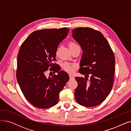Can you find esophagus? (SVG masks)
I'll return each mask as SVG.
<instances>
[{"label": "esophagus", "mask_w": 131, "mask_h": 131, "mask_svg": "<svg viewBox=\"0 0 131 131\" xmlns=\"http://www.w3.org/2000/svg\"><path fill=\"white\" fill-rule=\"evenodd\" d=\"M69 77H70V80H74V77L73 76V75H71V74H70L69 75Z\"/></svg>", "instance_id": "1"}]
</instances>
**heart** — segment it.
<instances>
[{"label": "heart", "mask_w": 131, "mask_h": 131, "mask_svg": "<svg viewBox=\"0 0 131 131\" xmlns=\"http://www.w3.org/2000/svg\"><path fill=\"white\" fill-rule=\"evenodd\" d=\"M69 47H70V49H71L75 47H79V46L74 42H70L69 43ZM58 50H59V48H58L57 49L56 54H58ZM62 68H63V69L65 71L70 73H72L74 72L75 68H77V65L75 63H69V62H65V63H64L63 64H62Z\"/></svg>", "instance_id": "obj_1"}]
</instances>
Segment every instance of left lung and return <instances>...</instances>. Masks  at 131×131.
<instances>
[{"mask_svg":"<svg viewBox=\"0 0 131 131\" xmlns=\"http://www.w3.org/2000/svg\"><path fill=\"white\" fill-rule=\"evenodd\" d=\"M72 32L73 38L83 51L79 72L85 75V78L75 77L78 83L75 90V99L79 104L84 107L98 106L106 99L113 86L114 52L106 38L97 30L78 27Z\"/></svg>","mask_w":131,"mask_h":131,"instance_id":"left-lung-1","label":"left lung"}]
</instances>
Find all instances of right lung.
I'll use <instances>...</instances> for the list:
<instances>
[{"instance_id":"add662e5","label":"right lung","mask_w":131,"mask_h":131,"mask_svg":"<svg viewBox=\"0 0 131 131\" xmlns=\"http://www.w3.org/2000/svg\"><path fill=\"white\" fill-rule=\"evenodd\" d=\"M68 32L66 27L36 31L20 46L17 60V81L24 97L38 108L56 105L60 92L69 80L68 74L59 71L60 68L52 63L56 60L59 44ZM49 68L58 75L47 78L46 73Z\"/></svg>"}]
</instances>
